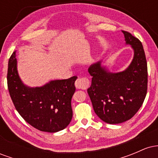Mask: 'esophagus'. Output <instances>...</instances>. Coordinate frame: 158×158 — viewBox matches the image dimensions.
<instances>
[{"mask_svg":"<svg viewBox=\"0 0 158 158\" xmlns=\"http://www.w3.org/2000/svg\"><path fill=\"white\" fill-rule=\"evenodd\" d=\"M75 85L78 89H84L89 85V80L86 77H81L77 79Z\"/></svg>","mask_w":158,"mask_h":158,"instance_id":"34e87169","label":"esophagus"}]
</instances>
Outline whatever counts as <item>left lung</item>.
<instances>
[{
  "label": "left lung",
  "instance_id": "obj_1",
  "mask_svg": "<svg viewBox=\"0 0 158 158\" xmlns=\"http://www.w3.org/2000/svg\"><path fill=\"white\" fill-rule=\"evenodd\" d=\"M135 56L126 70L108 72L101 61L88 68L91 85L88 93L94 111L102 121L118 124L131 119L142 106L148 88L147 61L142 43L130 32L123 31Z\"/></svg>",
  "mask_w": 158,
  "mask_h": 158
}]
</instances>
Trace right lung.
<instances>
[{
    "mask_svg": "<svg viewBox=\"0 0 158 158\" xmlns=\"http://www.w3.org/2000/svg\"><path fill=\"white\" fill-rule=\"evenodd\" d=\"M77 77L54 80L39 88L25 86L19 77L15 51L10 56L7 86L15 109L30 126L41 131L57 132L68 126L73 117L71 99Z\"/></svg>",
    "mask_w": 158,
    "mask_h": 158,
    "instance_id": "obj_1",
    "label": "right lung"
}]
</instances>
